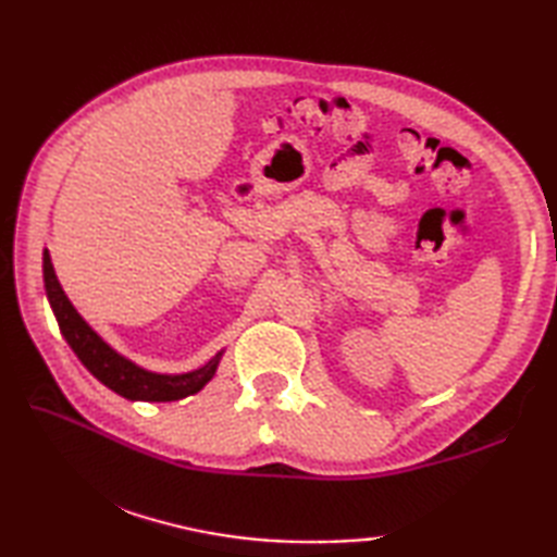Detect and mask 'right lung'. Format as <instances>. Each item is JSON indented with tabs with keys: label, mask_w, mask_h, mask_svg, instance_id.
<instances>
[{
	"label": "right lung",
	"mask_w": 557,
	"mask_h": 557,
	"mask_svg": "<svg viewBox=\"0 0 557 557\" xmlns=\"http://www.w3.org/2000/svg\"><path fill=\"white\" fill-rule=\"evenodd\" d=\"M42 280L47 301L52 306V313L64 339L69 342V347L76 351L81 363L86 366L102 385H108L112 393L132 401H174L188 395H196L198 389H203L212 381V375H215L224 349H220L215 357L200 366V369L186 373H158L144 369V366H138L136 361L116 351L112 345H108V342L86 323V318L74 309V304L69 301L62 285H59L47 248L42 251Z\"/></svg>",
	"instance_id": "1"
}]
</instances>
